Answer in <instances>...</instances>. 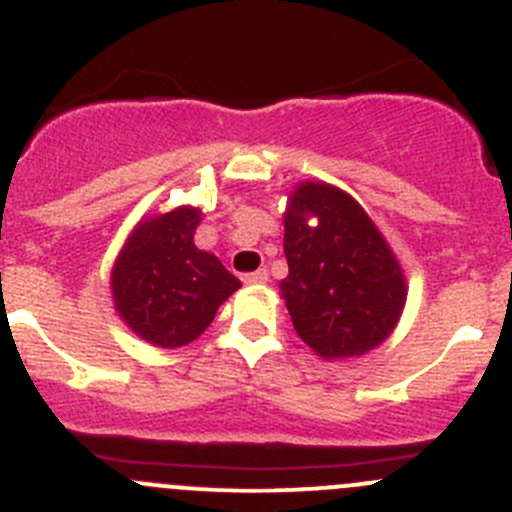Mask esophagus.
<instances>
[{"mask_svg":"<svg viewBox=\"0 0 512 512\" xmlns=\"http://www.w3.org/2000/svg\"><path fill=\"white\" fill-rule=\"evenodd\" d=\"M267 270H255V272H247V275H242V282L245 285H265L267 282Z\"/></svg>","mask_w":512,"mask_h":512,"instance_id":"1","label":"esophagus"}]
</instances>
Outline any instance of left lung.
Masks as SVG:
<instances>
[{"label":"left lung","mask_w":512,"mask_h":512,"mask_svg":"<svg viewBox=\"0 0 512 512\" xmlns=\"http://www.w3.org/2000/svg\"><path fill=\"white\" fill-rule=\"evenodd\" d=\"M285 257L282 300L317 355H365L388 340L408 285L385 237L347 192L325 182L295 187L285 210Z\"/></svg>","instance_id":"obj_1"}]
</instances>
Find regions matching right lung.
<instances>
[{
	"mask_svg": "<svg viewBox=\"0 0 512 512\" xmlns=\"http://www.w3.org/2000/svg\"><path fill=\"white\" fill-rule=\"evenodd\" d=\"M200 220L190 205L147 217L114 262V310L150 345L172 350L197 340L240 287L215 255L195 247Z\"/></svg>",
	"mask_w": 512,
	"mask_h": 512,
	"instance_id": "obj_1",
	"label": "right lung"
}]
</instances>
